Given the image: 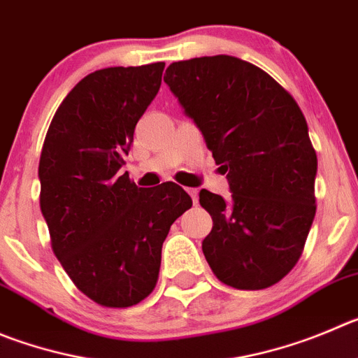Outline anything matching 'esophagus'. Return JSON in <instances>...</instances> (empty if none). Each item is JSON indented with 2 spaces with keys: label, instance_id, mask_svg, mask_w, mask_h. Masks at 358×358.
Here are the masks:
<instances>
[{
  "label": "esophagus",
  "instance_id": "esophagus-1",
  "mask_svg": "<svg viewBox=\"0 0 358 358\" xmlns=\"http://www.w3.org/2000/svg\"><path fill=\"white\" fill-rule=\"evenodd\" d=\"M187 192L190 194V198H192V201H194V205H198V189H187Z\"/></svg>",
  "mask_w": 358,
  "mask_h": 358
}]
</instances>
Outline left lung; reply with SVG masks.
Instances as JSON below:
<instances>
[{"instance_id": "1", "label": "left lung", "mask_w": 358, "mask_h": 358, "mask_svg": "<svg viewBox=\"0 0 358 358\" xmlns=\"http://www.w3.org/2000/svg\"><path fill=\"white\" fill-rule=\"evenodd\" d=\"M164 83L226 173L231 196L203 189L213 228L203 255L224 285L263 289L299 262L315 220L318 159L299 103L235 56L171 63Z\"/></svg>"}]
</instances>
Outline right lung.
I'll list each match as a JSON object with an SVG mask.
<instances>
[{"mask_svg": "<svg viewBox=\"0 0 358 358\" xmlns=\"http://www.w3.org/2000/svg\"><path fill=\"white\" fill-rule=\"evenodd\" d=\"M162 70L159 62L88 73L59 103L42 146L40 210L52 250L100 306H136L153 292L164 240L192 206L176 183L143 189L120 171Z\"/></svg>", "mask_w": 358, "mask_h": 358, "instance_id": "add662e5", "label": "right lung"}]
</instances>
